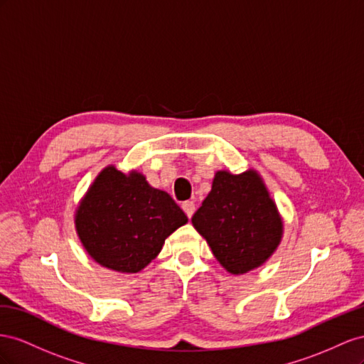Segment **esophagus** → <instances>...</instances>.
<instances>
[{"label": "esophagus", "instance_id": "1", "mask_svg": "<svg viewBox=\"0 0 364 364\" xmlns=\"http://www.w3.org/2000/svg\"><path fill=\"white\" fill-rule=\"evenodd\" d=\"M181 207H183L184 213L188 215V218H192V215H193V212H195V203H193V201H184Z\"/></svg>", "mask_w": 364, "mask_h": 364}]
</instances>
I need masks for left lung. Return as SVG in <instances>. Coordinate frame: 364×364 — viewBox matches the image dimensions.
Masks as SVG:
<instances>
[{
    "mask_svg": "<svg viewBox=\"0 0 364 364\" xmlns=\"http://www.w3.org/2000/svg\"><path fill=\"white\" fill-rule=\"evenodd\" d=\"M192 224L228 273L242 274L262 265L282 236V220L255 171L216 172L212 191Z\"/></svg>",
    "mask_w": 364,
    "mask_h": 364,
    "instance_id": "left-lung-1",
    "label": "left lung"
}]
</instances>
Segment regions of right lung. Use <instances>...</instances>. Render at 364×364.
Wrapping results in <instances>:
<instances>
[{"instance_id": "right-lung-1", "label": "right lung", "mask_w": 364, "mask_h": 364, "mask_svg": "<svg viewBox=\"0 0 364 364\" xmlns=\"http://www.w3.org/2000/svg\"><path fill=\"white\" fill-rule=\"evenodd\" d=\"M188 223L169 193L141 173L103 169L76 212V230L90 256L122 273H137L157 256L164 240Z\"/></svg>"}]
</instances>
